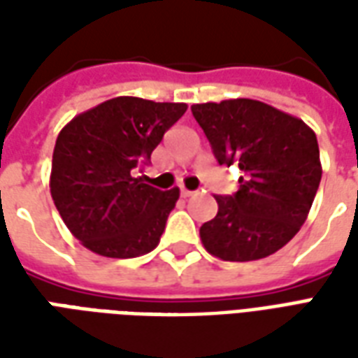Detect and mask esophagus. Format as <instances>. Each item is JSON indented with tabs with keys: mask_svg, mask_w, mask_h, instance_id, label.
I'll list each match as a JSON object with an SVG mask.
<instances>
[{
	"mask_svg": "<svg viewBox=\"0 0 358 358\" xmlns=\"http://www.w3.org/2000/svg\"><path fill=\"white\" fill-rule=\"evenodd\" d=\"M182 197H192V195H195V192H189V189H186V187H182Z\"/></svg>",
	"mask_w": 358,
	"mask_h": 358,
	"instance_id": "34e87169",
	"label": "esophagus"
}]
</instances>
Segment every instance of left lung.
I'll use <instances>...</instances> for the list:
<instances>
[{"mask_svg": "<svg viewBox=\"0 0 358 358\" xmlns=\"http://www.w3.org/2000/svg\"><path fill=\"white\" fill-rule=\"evenodd\" d=\"M220 164H238L240 189L217 195V217L199 228L203 248L232 263L276 253L307 220L322 178L313 128L257 99L192 105Z\"/></svg>", "mask_w": 358, "mask_h": 358, "instance_id": "left-lung-1", "label": "left lung"}]
</instances>
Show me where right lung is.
Returning a JSON list of instances; mask_svg holds the SVG:
<instances>
[{
    "mask_svg": "<svg viewBox=\"0 0 358 358\" xmlns=\"http://www.w3.org/2000/svg\"><path fill=\"white\" fill-rule=\"evenodd\" d=\"M186 103L120 95L84 110L59 132L50 189L66 228L101 257L132 259L159 245L180 189L134 178Z\"/></svg>",
    "mask_w": 358,
    "mask_h": 358,
    "instance_id": "obj_1",
    "label": "right lung"
}]
</instances>
